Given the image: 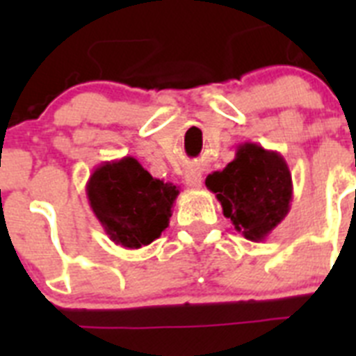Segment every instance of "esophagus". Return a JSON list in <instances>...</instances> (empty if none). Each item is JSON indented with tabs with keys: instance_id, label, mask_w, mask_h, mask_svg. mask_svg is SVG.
Returning a JSON list of instances; mask_svg holds the SVG:
<instances>
[{
	"instance_id": "1",
	"label": "esophagus",
	"mask_w": 356,
	"mask_h": 356,
	"mask_svg": "<svg viewBox=\"0 0 356 356\" xmlns=\"http://www.w3.org/2000/svg\"><path fill=\"white\" fill-rule=\"evenodd\" d=\"M201 181H203V176H201V172L197 169H188V171H185V184L188 187H201Z\"/></svg>"
}]
</instances>
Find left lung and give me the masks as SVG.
Returning <instances> with one entry per match:
<instances>
[{"label":"left lung","instance_id":"obj_1","mask_svg":"<svg viewBox=\"0 0 356 356\" xmlns=\"http://www.w3.org/2000/svg\"><path fill=\"white\" fill-rule=\"evenodd\" d=\"M205 185L221 203L238 234L262 242L291 210L292 176L278 151L257 143L238 144L235 159L222 171L207 176Z\"/></svg>","mask_w":356,"mask_h":356}]
</instances>
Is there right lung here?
Instances as JSON below:
<instances>
[{"label":"right lung","instance_id":"obj_1","mask_svg":"<svg viewBox=\"0 0 356 356\" xmlns=\"http://www.w3.org/2000/svg\"><path fill=\"white\" fill-rule=\"evenodd\" d=\"M180 188L153 178L134 156L99 163L87 181V200L114 244L139 250L169 226Z\"/></svg>","mask_w":356,"mask_h":356}]
</instances>
